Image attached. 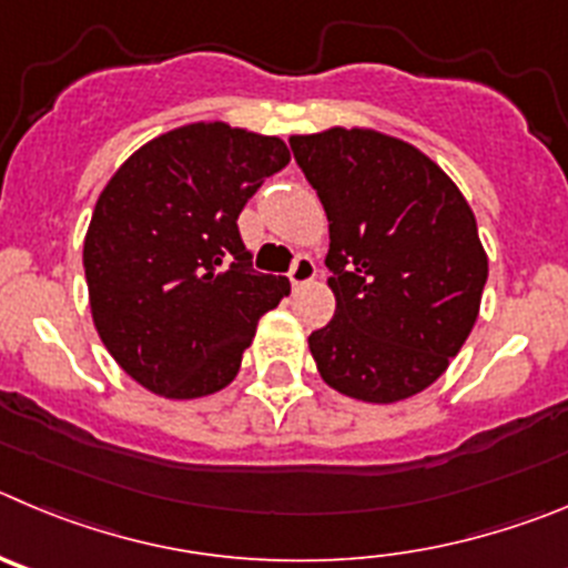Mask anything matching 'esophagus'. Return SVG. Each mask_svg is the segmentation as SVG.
Segmentation results:
<instances>
[{
  "mask_svg": "<svg viewBox=\"0 0 568 568\" xmlns=\"http://www.w3.org/2000/svg\"><path fill=\"white\" fill-rule=\"evenodd\" d=\"M314 277H316L314 260H311L308 254H300V257L294 260V265H291V272H288L291 285H294V288H303V285H308Z\"/></svg>",
  "mask_w": 568,
  "mask_h": 568,
  "instance_id": "34e87169",
  "label": "esophagus"
}]
</instances>
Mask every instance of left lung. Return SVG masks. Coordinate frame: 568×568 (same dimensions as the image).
I'll use <instances>...</instances> for the list:
<instances>
[{
    "mask_svg": "<svg viewBox=\"0 0 568 568\" xmlns=\"http://www.w3.org/2000/svg\"><path fill=\"white\" fill-rule=\"evenodd\" d=\"M328 214L334 320L308 336L334 390L393 405L430 387L478 320L487 252L438 163L376 130L291 135Z\"/></svg>",
    "mask_w": 568,
    "mask_h": 568,
    "instance_id": "left-lung-1",
    "label": "left lung"
}]
</instances>
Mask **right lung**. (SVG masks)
Instances as JSON below:
<instances>
[{
	"label": "right lung",
	"instance_id": "obj_1",
	"mask_svg": "<svg viewBox=\"0 0 568 568\" xmlns=\"http://www.w3.org/2000/svg\"><path fill=\"white\" fill-rule=\"evenodd\" d=\"M291 161L274 135L197 121L152 138L110 178L84 237L95 331L138 385L201 398L237 376L291 283L252 268L237 217Z\"/></svg>",
	"mask_w": 568,
	"mask_h": 568
}]
</instances>
